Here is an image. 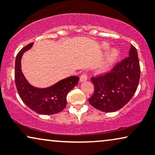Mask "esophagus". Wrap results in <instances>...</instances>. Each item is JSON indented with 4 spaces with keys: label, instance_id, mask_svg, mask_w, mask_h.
I'll return each instance as SVG.
<instances>
[{
    "label": "esophagus",
    "instance_id": "esophagus-1",
    "mask_svg": "<svg viewBox=\"0 0 155 155\" xmlns=\"http://www.w3.org/2000/svg\"><path fill=\"white\" fill-rule=\"evenodd\" d=\"M87 80V74L82 73V75H81V76H80V82H85V81H86V80Z\"/></svg>",
    "mask_w": 155,
    "mask_h": 155
}]
</instances>
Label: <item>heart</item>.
Returning <instances> with one entry per match:
<instances>
[{
  "mask_svg": "<svg viewBox=\"0 0 155 155\" xmlns=\"http://www.w3.org/2000/svg\"><path fill=\"white\" fill-rule=\"evenodd\" d=\"M109 47L110 45L107 43H102L101 44V48L102 50H107ZM118 55H119V53L115 49H112L111 51H108L97 66V70L98 73H102L107 71L112 65V64L117 59Z\"/></svg>",
  "mask_w": 155,
  "mask_h": 155,
  "instance_id": "1",
  "label": "heart"
}]
</instances>
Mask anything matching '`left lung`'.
<instances>
[{"mask_svg":"<svg viewBox=\"0 0 155 155\" xmlns=\"http://www.w3.org/2000/svg\"><path fill=\"white\" fill-rule=\"evenodd\" d=\"M140 77L137 52L131 45L129 56L117 63L111 71L91 78L95 90L89 98L90 104L102 112L117 111L133 97Z\"/></svg>","mask_w":155,"mask_h":155,"instance_id":"8db88e82","label":"left lung"}]
</instances>
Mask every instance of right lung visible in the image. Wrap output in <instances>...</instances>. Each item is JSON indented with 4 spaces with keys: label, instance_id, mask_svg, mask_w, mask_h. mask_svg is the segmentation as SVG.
I'll return each mask as SVG.
<instances>
[{
    "label": "right lung",
    "instance_id": "right-lung-1",
    "mask_svg": "<svg viewBox=\"0 0 155 155\" xmlns=\"http://www.w3.org/2000/svg\"><path fill=\"white\" fill-rule=\"evenodd\" d=\"M33 45L31 43L17 54L15 65V82L20 97L28 107L41 114H53L61 112L67 104L68 93L79 81L78 76H70L51 87L37 88L30 85L21 71L23 54Z\"/></svg>",
    "mask_w": 155,
    "mask_h": 155
}]
</instances>
